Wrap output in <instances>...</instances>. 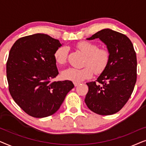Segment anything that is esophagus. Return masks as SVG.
<instances>
[{"label":"esophagus","instance_id":"obj_1","mask_svg":"<svg viewBox=\"0 0 146 146\" xmlns=\"http://www.w3.org/2000/svg\"><path fill=\"white\" fill-rule=\"evenodd\" d=\"M74 84L75 86H78L80 84L79 82H74Z\"/></svg>","mask_w":146,"mask_h":146}]
</instances>
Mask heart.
<instances>
[{
	"label": "heart",
	"mask_w": 146,
	"mask_h": 146,
	"mask_svg": "<svg viewBox=\"0 0 146 146\" xmlns=\"http://www.w3.org/2000/svg\"><path fill=\"white\" fill-rule=\"evenodd\" d=\"M76 47L86 55L84 62V67L82 68H68L61 73L64 79L80 82L89 78L93 75L94 70L100 74L104 70L108 64L110 54L106 48H99L98 45L89 41H81L76 44ZM68 48L61 46L56 49L54 52V59L56 63L62 64L66 61Z\"/></svg>",
	"instance_id": "obj_1"
}]
</instances>
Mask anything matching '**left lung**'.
<instances>
[{
	"label": "left lung",
	"mask_w": 146,
	"mask_h": 146,
	"mask_svg": "<svg viewBox=\"0 0 146 146\" xmlns=\"http://www.w3.org/2000/svg\"><path fill=\"white\" fill-rule=\"evenodd\" d=\"M99 38L106 46L110 58L96 82L86 83L85 103L91 111L107 115L122 108L133 92L137 79V58L130 40L109 29L98 31L88 40Z\"/></svg>",
	"instance_id": "8db88e82"
}]
</instances>
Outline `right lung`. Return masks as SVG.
<instances>
[{
    "instance_id": "add662e5",
    "label": "right lung",
    "mask_w": 146,
    "mask_h": 146,
    "mask_svg": "<svg viewBox=\"0 0 146 146\" xmlns=\"http://www.w3.org/2000/svg\"><path fill=\"white\" fill-rule=\"evenodd\" d=\"M61 46L58 40L38 33L18 39L9 52L7 77L10 94L31 116L54 114L74 87L70 80L51 82L58 74L54 52Z\"/></svg>"
}]
</instances>
